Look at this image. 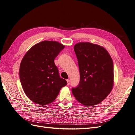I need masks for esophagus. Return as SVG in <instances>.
<instances>
[{"instance_id":"1","label":"esophagus","mask_w":135,"mask_h":135,"mask_svg":"<svg viewBox=\"0 0 135 135\" xmlns=\"http://www.w3.org/2000/svg\"><path fill=\"white\" fill-rule=\"evenodd\" d=\"M66 81H67V84H68V85L70 84V80H69V79H67Z\"/></svg>"}]
</instances>
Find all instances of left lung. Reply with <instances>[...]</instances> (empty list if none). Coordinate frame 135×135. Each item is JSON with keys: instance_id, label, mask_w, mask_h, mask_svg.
Masks as SVG:
<instances>
[{"instance_id": "left-lung-1", "label": "left lung", "mask_w": 135, "mask_h": 135, "mask_svg": "<svg viewBox=\"0 0 135 135\" xmlns=\"http://www.w3.org/2000/svg\"><path fill=\"white\" fill-rule=\"evenodd\" d=\"M74 50L78 62L80 81L72 93L80 103L87 107L99 104L112 91L114 67L105 49L89 42L76 44Z\"/></svg>"}]
</instances>
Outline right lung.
<instances>
[{"mask_svg":"<svg viewBox=\"0 0 135 135\" xmlns=\"http://www.w3.org/2000/svg\"><path fill=\"white\" fill-rule=\"evenodd\" d=\"M65 46L56 41L45 40L36 44L23 57L20 66V79L26 95L39 105L54 101L67 81L60 78L54 62Z\"/></svg>","mask_w":135,"mask_h":135,"instance_id":"add662e5","label":"right lung"}]
</instances>
